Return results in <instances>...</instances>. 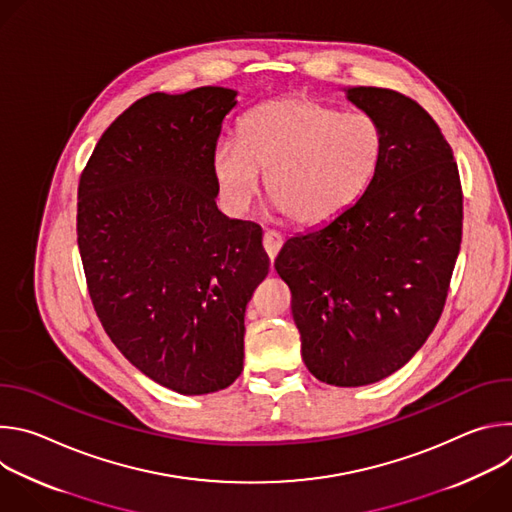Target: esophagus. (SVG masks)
<instances>
[{
  "mask_svg": "<svg viewBox=\"0 0 512 512\" xmlns=\"http://www.w3.org/2000/svg\"><path fill=\"white\" fill-rule=\"evenodd\" d=\"M281 245H283V237L279 233H275V231H265L263 233V247H265L271 261L277 257Z\"/></svg>",
  "mask_w": 512,
  "mask_h": 512,
  "instance_id": "esophagus-1",
  "label": "esophagus"
}]
</instances>
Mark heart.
<instances>
[{
    "instance_id": "heart-1",
    "label": "heart",
    "mask_w": 512,
    "mask_h": 512,
    "mask_svg": "<svg viewBox=\"0 0 512 512\" xmlns=\"http://www.w3.org/2000/svg\"><path fill=\"white\" fill-rule=\"evenodd\" d=\"M383 141L375 117L296 95L251 109L239 123V143H216L212 166L233 210L253 204L263 174L275 208L310 229L334 221L371 184Z\"/></svg>"
}]
</instances>
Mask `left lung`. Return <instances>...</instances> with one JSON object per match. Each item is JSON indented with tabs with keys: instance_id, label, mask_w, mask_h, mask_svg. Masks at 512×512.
Masks as SVG:
<instances>
[{
	"instance_id": "obj_1",
	"label": "left lung",
	"mask_w": 512,
	"mask_h": 512,
	"mask_svg": "<svg viewBox=\"0 0 512 512\" xmlns=\"http://www.w3.org/2000/svg\"><path fill=\"white\" fill-rule=\"evenodd\" d=\"M346 99L383 129L379 168L334 221L281 247L302 358L322 383L362 387L411 360L442 316L462 243L454 152L413 99L379 87Z\"/></svg>"
}]
</instances>
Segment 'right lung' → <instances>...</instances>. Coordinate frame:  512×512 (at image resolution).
<instances>
[{"mask_svg":"<svg viewBox=\"0 0 512 512\" xmlns=\"http://www.w3.org/2000/svg\"><path fill=\"white\" fill-rule=\"evenodd\" d=\"M237 91L135 101L81 174L77 237L95 312L121 354L180 395L243 371L245 308L269 271L263 231L216 208L212 156Z\"/></svg>","mask_w":512,"mask_h":512,"instance_id":"obj_1","label":"right lung"}]
</instances>
